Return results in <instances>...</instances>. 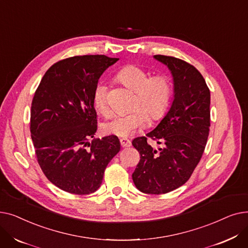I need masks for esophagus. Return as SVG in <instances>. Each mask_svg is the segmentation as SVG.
I'll return each instance as SVG.
<instances>
[{
  "label": "esophagus",
  "instance_id": "1",
  "mask_svg": "<svg viewBox=\"0 0 248 248\" xmlns=\"http://www.w3.org/2000/svg\"><path fill=\"white\" fill-rule=\"evenodd\" d=\"M120 142H121V146L123 148H126V147H131L132 146L131 140H127V139H124V138L120 139Z\"/></svg>",
  "mask_w": 248,
  "mask_h": 248
}]
</instances>
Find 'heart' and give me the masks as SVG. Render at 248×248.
<instances>
[{
    "instance_id": "heart-1",
    "label": "heart",
    "mask_w": 248,
    "mask_h": 248,
    "mask_svg": "<svg viewBox=\"0 0 248 248\" xmlns=\"http://www.w3.org/2000/svg\"><path fill=\"white\" fill-rule=\"evenodd\" d=\"M116 78L135 93L133 109L124 114L115 115L104 124V133L117 137L132 136L146 124L147 119L157 121L164 115L172 95V84L167 75L150 76L145 69L131 64L117 72ZM93 100L101 114H108V85L103 81L95 84Z\"/></svg>"
}]
</instances>
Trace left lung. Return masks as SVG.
<instances>
[{
    "label": "left lung",
    "instance_id": "1",
    "mask_svg": "<svg viewBox=\"0 0 248 248\" xmlns=\"http://www.w3.org/2000/svg\"><path fill=\"white\" fill-rule=\"evenodd\" d=\"M154 58L173 75L174 99L157 127L133 140L140 155L133 181L140 191L158 195L184 185L200 162L209 136L210 90L188 62L165 55ZM149 137L162 147L154 149L147 144Z\"/></svg>",
    "mask_w": 248,
    "mask_h": 248
}]
</instances>
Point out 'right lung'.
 <instances>
[{"instance_id":"obj_1","label":"right lung","mask_w":248,"mask_h":248,"mask_svg":"<svg viewBox=\"0 0 248 248\" xmlns=\"http://www.w3.org/2000/svg\"><path fill=\"white\" fill-rule=\"evenodd\" d=\"M119 58L74 56L46 71L35 91L30 132L39 166L59 189L76 195L95 192L121 144L116 136L93 139L97 129L93 89Z\"/></svg>"}]
</instances>
